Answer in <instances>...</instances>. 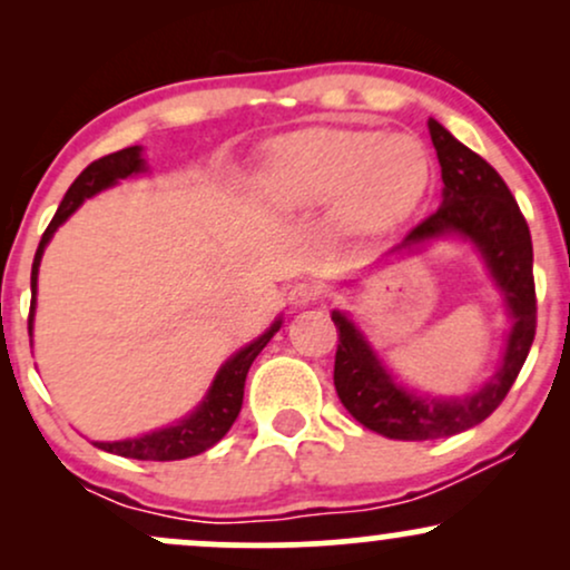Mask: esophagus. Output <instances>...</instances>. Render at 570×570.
Here are the masks:
<instances>
[{"label": "esophagus", "mask_w": 570, "mask_h": 570, "mask_svg": "<svg viewBox=\"0 0 570 570\" xmlns=\"http://www.w3.org/2000/svg\"><path fill=\"white\" fill-rule=\"evenodd\" d=\"M318 297H322V289H318L316 284H294L292 289H289V303L294 307L313 305Z\"/></svg>", "instance_id": "obj_1"}]
</instances>
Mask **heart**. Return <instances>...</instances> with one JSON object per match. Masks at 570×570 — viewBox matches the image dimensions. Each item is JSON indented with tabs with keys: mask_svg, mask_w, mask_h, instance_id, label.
<instances>
[{
	"mask_svg": "<svg viewBox=\"0 0 570 570\" xmlns=\"http://www.w3.org/2000/svg\"><path fill=\"white\" fill-rule=\"evenodd\" d=\"M431 185V158L410 134L370 128H307L271 149L263 189L284 212H311L335 200L340 227L385 233L421 206Z\"/></svg>",
	"mask_w": 570,
	"mask_h": 570,
	"instance_id": "heart-1",
	"label": "heart"
}]
</instances>
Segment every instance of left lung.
<instances>
[{"mask_svg": "<svg viewBox=\"0 0 570 570\" xmlns=\"http://www.w3.org/2000/svg\"><path fill=\"white\" fill-rule=\"evenodd\" d=\"M429 134L442 166V206L412 227L399 248L426 244L442 235L472 240L507 299L512 330L499 372L480 391L455 399H431L396 385L351 318L340 311L332 313L340 337L335 353L340 402L362 426L404 442L461 434L493 415L520 375L535 337L533 244L514 195L488 160L458 141L440 122L429 120Z\"/></svg>", "mask_w": 570, "mask_h": 570, "instance_id": "8db88e82", "label": "left lung"}]
</instances>
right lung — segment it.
I'll return each mask as SVG.
<instances>
[{
    "label": "right lung",
    "instance_id": "add662e5",
    "mask_svg": "<svg viewBox=\"0 0 570 570\" xmlns=\"http://www.w3.org/2000/svg\"><path fill=\"white\" fill-rule=\"evenodd\" d=\"M144 171L141 160V147H126L120 153L104 155L90 163L85 171L71 181V187L63 195L61 206H58L53 222L45 230L42 240H39L35 265H31V311H29V335H31V322H35V297H37V273H39V259H42L45 246L53 238L58 227L67 222L71 214L80 208V203L90 195L101 193V189L112 187L117 179H128V176ZM281 330V318L273 322L271 330L265 335H259L254 343H248L246 348H240L235 356L227 358L222 364V370L214 377L212 389H208L206 399L200 402V407L187 415L185 421H179L176 426L153 431V434L136 436V440H122V442H94L96 448L107 450V453L122 455V458H136V461H181V458L198 455L203 450L214 448L222 436L230 431V426L238 417L240 404H244V383L252 367L254 358L259 356V351L271 343V337Z\"/></svg>",
    "mask_w": 570,
    "mask_h": 570
}]
</instances>
